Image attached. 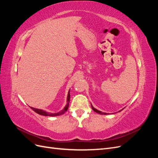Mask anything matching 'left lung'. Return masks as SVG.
<instances>
[{
	"mask_svg": "<svg viewBox=\"0 0 158 158\" xmlns=\"http://www.w3.org/2000/svg\"><path fill=\"white\" fill-rule=\"evenodd\" d=\"M91 106H92V104H91ZM92 109L94 110V111H95V112H96V113H99V114H107V113H103V112H102V111H99V110H98V109H95L92 106ZM123 110V109H122Z\"/></svg>",
	"mask_w": 158,
	"mask_h": 158,
	"instance_id": "obj_1",
	"label": "left lung"
}]
</instances>
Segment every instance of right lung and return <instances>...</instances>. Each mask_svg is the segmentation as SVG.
<instances>
[{
  "label": "right lung",
  "mask_w": 158,
  "mask_h": 158,
  "mask_svg": "<svg viewBox=\"0 0 158 158\" xmlns=\"http://www.w3.org/2000/svg\"><path fill=\"white\" fill-rule=\"evenodd\" d=\"M70 91L68 93V96H67V104L66 105V106L64 107V108L61 111L56 113H49V112H46L45 111H44L42 109H36V108H33L31 107V109H33L35 113H38L39 114H41V115H44V116H49V117H55V116H59V115H61L63 113H64L66 111L68 110L69 106V102H70Z\"/></svg>",
  "instance_id": "1"
}]
</instances>
